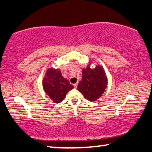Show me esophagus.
<instances>
[{
	"label": "esophagus",
	"mask_w": 152,
	"mask_h": 152,
	"mask_svg": "<svg viewBox=\"0 0 152 152\" xmlns=\"http://www.w3.org/2000/svg\"><path fill=\"white\" fill-rule=\"evenodd\" d=\"M77 86H78V84H77V83H76V84H74V88H77Z\"/></svg>",
	"instance_id": "1"
}]
</instances>
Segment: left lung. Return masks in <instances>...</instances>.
I'll use <instances>...</instances> for the list:
<instances>
[{"mask_svg": "<svg viewBox=\"0 0 152 152\" xmlns=\"http://www.w3.org/2000/svg\"><path fill=\"white\" fill-rule=\"evenodd\" d=\"M82 80L78 90L90 101H95L102 96L107 86V77L102 66L91 69L90 65L82 70Z\"/></svg>", "mask_w": 152, "mask_h": 152, "instance_id": "obj_1", "label": "left lung"}]
</instances>
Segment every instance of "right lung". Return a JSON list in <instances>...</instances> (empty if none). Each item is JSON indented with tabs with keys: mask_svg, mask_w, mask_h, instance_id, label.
I'll use <instances>...</instances> for the list:
<instances>
[{
	"mask_svg": "<svg viewBox=\"0 0 152 152\" xmlns=\"http://www.w3.org/2000/svg\"><path fill=\"white\" fill-rule=\"evenodd\" d=\"M43 88L45 93L56 103L63 101L68 91L74 88L68 80L61 75L60 69L49 68L43 80Z\"/></svg>",
	"mask_w": 152,
	"mask_h": 152,
	"instance_id": "right-lung-1",
	"label": "right lung"
}]
</instances>
